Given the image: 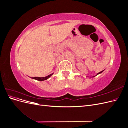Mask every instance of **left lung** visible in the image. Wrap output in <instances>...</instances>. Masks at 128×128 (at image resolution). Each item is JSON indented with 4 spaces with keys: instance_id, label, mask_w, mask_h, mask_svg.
<instances>
[{
    "instance_id": "obj_1",
    "label": "left lung",
    "mask_w": 128,
    "mask_h": 128,
    "mask_svg": "<svg viewBox=\"0 0 128 128\" xmlns=\"http://www.w3.org/2000/svg\"><path fill=\"white\" fill-rule=\"evenodd\" d=\"M104 70H102V72H98V74H96V75H99V74H101L102 72H104ZM96 76H92V77H95Z\"/></svg>"
}]
</instances>
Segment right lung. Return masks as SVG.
<instances>
[{
    "label": "right lung",
    "mask_w": 128,
    "mask_h": 128,
    "mask_svg": "<svg viewBox=\"0 0 128 128\" xmlns=\"http://www.w3.org/2000/svg\"><path fill=\"white\" fill-rule=\"evenodd\" d=\"M53 74V73L51 74H50L47 76L46 77H32V79H34V80H40V81H43V80H48V78H50V77H51L52 75Z\"/></svg>",
    "instance_id": "right-lung-1"
}]
</instances>
